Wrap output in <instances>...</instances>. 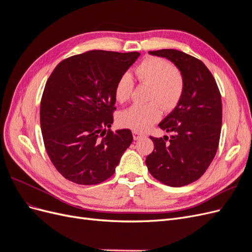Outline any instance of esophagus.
Returning <instances> with one entry per match:
<instances>
[{
	"mask_svg": "<svg viewBox=\"0 0 252 252\" xmlns=\"http://www.w3.org/2000/svg\"><path fill=\"white\" fill-rule=\"evenodd\" d=\"M132 133H133V139L134 140H140L141 138H144V136H145L144 133H141V132L135 131V130H133Z\"/></svg>",
	"mask_w": 252,
	"mask_h": 252,
	"instance_id": "obj_1",
	"label": "esophagus"
}]
</instances>
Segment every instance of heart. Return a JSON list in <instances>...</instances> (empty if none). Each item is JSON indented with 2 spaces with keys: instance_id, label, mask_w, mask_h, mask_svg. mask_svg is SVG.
<instances>
[{
  "instance_id": "1",
  "label": "heart",
  "mask_w": 252,
  "mask_h": 252,
  "mask_svg": "<svg viewBox=\"0 0 252 252\" xmlns=\"http://www.w3.org/2000/svg\"><path fill=\"white\" fill-rule=\"evenodd\" d=\"M134 74L138 81L149 86L145 105H132L121 111L119 122L122 126L131 128L135 131L147 130L158 121L163 111L175 108L184 91V79L182 73L167 61L149 57L144 59L135 67ZM133 88L132 78L125 73L118 80L114 95L117 101L126 102L131 95Z\"/></svg>"
}]
</instances>
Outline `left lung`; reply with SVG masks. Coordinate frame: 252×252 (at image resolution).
I'll list each match as a JSON object with an SVG mask.
<instances>
[{"instance_id": "8db88e82", "label": "left lung", "mask_w": 252, "mask_h": 252, "mask_svg": "<svg viewBox=\"0 0 252 252\" xmlns=\"http://www.w3.org/2000/svg\"><path fill=\"white\" fill-rule=\"evenodd\" d=\"M169 60L183 75L179 104L159 128L169 138L150 139L155 149L146 158L148 171L165 185L182 187L199 180L215 158L222 129V100L215 78L202 61L175 49L149 51Z\"/></svg>"}]
</instances>
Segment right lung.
I'll use <instances>...</instances> for the list:
<instances>
[{
	"label": "right lung",
	"mask_w": 252,
	"mask_h": 252,
	"mask_svg": "<svg viewBox=\"0 0 252 252\" xmlns=\"http://www.w3.org/2000/svg\"><path fill=\"white\" fill-rule=\"evenodd\" d=\"M139 57L91 50L62 61L50 74L41 101V129L49 158L65 179L95 185L116 171L133 138L129 129L110 130L114 88Z\"/></svg>",
	"instance_id": "obj_1"
}]
</instances>
